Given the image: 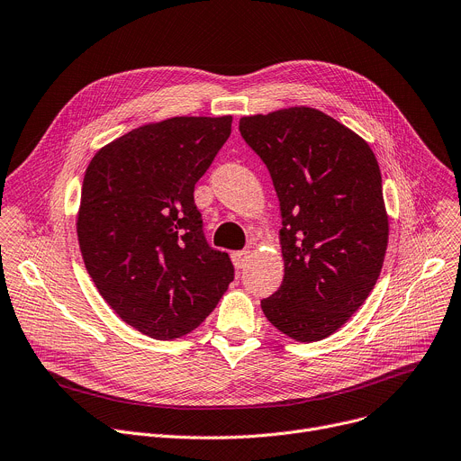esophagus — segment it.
<instances>
[{
    "mask_svg": "<svg viewBox=\"0 0 461 461\" xmlns=\"http://www.w3.org/2000/svg\"><path fill=\"white\" fill-rule=\"evenodd\" d=\"M249 256H252V254H249V249H240V252H233L231 261H233L235 268H244L249 261Z\"/></svg>",
    "mask_w": 461,
    "mask_h": 461,
    "instance_id": "obj_1",
    "label": "esophagus"
}]
</instances>
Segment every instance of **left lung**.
Returning a JSON list of instances; mask_svg holds the SVG:
<instances>
[{"mask_svg": "<svg viewBox=\"0 0 461 461\" xmlns=\"http://www.w3.org/2000/svg\"><path fill=\"white\" fill-rule=\"evenodd\" d=\"M239 131L268 167L283 224L285 277L261 309L292 340H323L381 276L390 226L379 163L366 140L311 106L244 115Z\"/></svg>", "mask_w": 461, "mask_h": 461, "instance_id": "1", "label": "left lung"}]
</instances>
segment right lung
<instances>
[{
	"label": "right lung",
	"instance_id": "add662e5",
	"mask_svg": "<svg viewBox=\"0 0 461 461\" xmlns=\"http://www.w3.org/2000/svg\"><path fill=\"white\" fill-rule=\"evenodd\" d=\"M231 115L147 122L95 152L77 213L82 261L113 312L156 340L196 329L233 281L209 248L194 184L231 134Z\"/></svg>",
	"mask_w": 461,
	"mask_h": 461
}]
</instances>
